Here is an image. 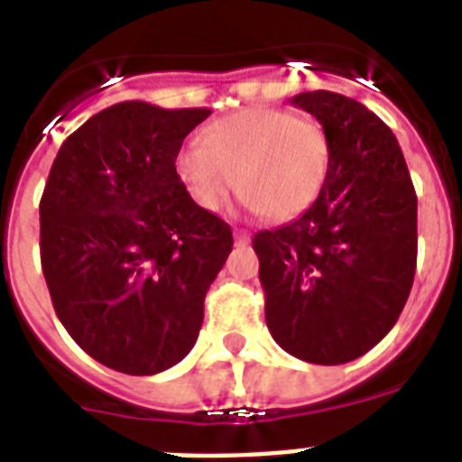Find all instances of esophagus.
<instances>
[{
  "mask_svg": "<svg viewBox=\"0 0 462 462\" xmlns=\"http://www.w3.org/2000/svg\"><path fill=\"white\" fill-rule=\"evenodd\" d=\"M251 235L246 230H235V242H237V246H244V244H249Z\"/></svg>",
  "mask_w": 462,
  "mask_h": 462,
  "instance_id": "1",
  "label": "esophagus"
}]
</instances>
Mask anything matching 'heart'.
<instances>
[{
    "label": "heart",
    "mask_w": 462,
    "mask_h": 462,
    "mask_svg": "<svg viewBox=\"0 0 462 462\" xmlns=\"http://www.w3.org/2000/svg\"><path fill=\"white\" fill-rule=\"evenodd\" d=\"M175 171L204 211H220L242 187L254 211H263L270 220H291L320 197L329 144L309 116L287 108H242L206 127L204 142H187Z\"/></svg>",
    "instance_id": "obj_1"
}]
</instances>
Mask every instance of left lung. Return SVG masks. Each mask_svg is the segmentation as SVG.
<instances>
[{
    "instance_id": "left-lung-1",
    "label": "left lung",
    "mask_w": 462,
    "mask_h": 462,
    "mask_svg": "<svg viewBox=\"0 0 462 462\" xmlns=\"http://www.w3.org/2000/svg\"><path fill=\"white\" fill-rule=\"evenodd\" d=\"M291 104L316 116L329 171L309 211L254 235L265 322L306 363L367 354L396 325L418 261V197L399 142L351 97L316 89Z\"/></svg>"
}]
</instances>
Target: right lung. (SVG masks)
Returning <instances> with one entry per match:
<instances>
[{"mask_svg": "<svg viewBox=\"0 0 462 462\" xmlns=\"http://www.w3.org/2000/svg\"><path fill=\"white\" fill-rule=\"evenodd\" d=\"M208 116L121 101L82 123L49 171L40 256L51 303L75 344L118 373H163L192 351L230 256V225L175 171Z\"/></svg>", "mask_w": 462, "mask_h": 462, "instance_id": "1", "label": "right lung"}]
</instances>
